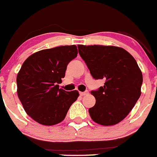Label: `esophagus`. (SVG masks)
I'll return each mask as SVG.
<instances>
[{
	"label": "esophagus",
	"instance_id": "esophagus-1",
	"mask_svg": "<svg viewBox=\"0 0 157 157\" xmlns=\"http://www.w3.org/2000/svg\"><path fill=\"white\" fill-rule=\"evenodd\" d=\"M79 94H80L81 96H84V95H85V94H88V91H84V92H80Z\"/></svg>",
	"mask_w": 157,
	"mask_h": 157
}]
</instances>
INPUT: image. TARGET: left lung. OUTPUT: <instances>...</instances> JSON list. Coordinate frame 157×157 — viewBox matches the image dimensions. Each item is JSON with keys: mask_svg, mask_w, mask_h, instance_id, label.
I'll return each instance as SVG.
<instances>
[{"mask_svg": "<svg viewBox=\"0 0 157 157\" xmlns=\"http://www.w3.org/2000/svg\"><path fill=\"white\" fill-rule=\"evenodd\" d=\"M78 52L94 79L105 85L91 91L96 102L88 109L91 119L111 126L125 118L141 94L143 75L136 60L123 48L78 45Z\"/></svg>", "mask_w": 157, "mask_h": 157, "instance_id": "8db88e82", "label": "left lung"}]
</instances>
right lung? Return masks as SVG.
<instances>
[{"label": "right lung", "mask_w": 157, "mask_h": 157, "mask_svg": "<svg viewBox=\"0 0 157 157\" xmlns=\"http://www.w3.org/2000/svg\"><path fill=\"white\" fill-rule=\"evenodd\" d=\"M75 45L43 49L23 63L17 76V94L26 114L46 126L64 120L78 91L59 88L69 62L77 56Z\"/></svg>", "instance_id": "right-lung-1"}]
</instances>
